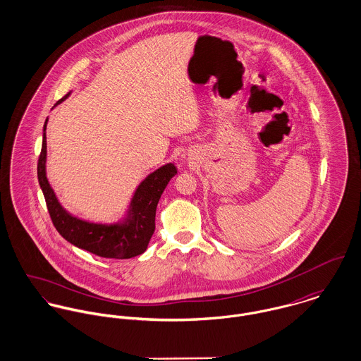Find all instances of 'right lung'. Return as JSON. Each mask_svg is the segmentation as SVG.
<instances>
[{"instance_id":"right-lung-1","label":"right lung","mask_w":361,"mask_h":361,"mask_svg":"<svg viewBox=\"0 0 361 361\" xmlns=\"http://www.w3.org/2000/svg\"><path fill=\"white\" fill-rule=\"evenodd\" d=\"M68 96L69 93L58 103L65 100ZM46 155L47 143L44 133L42 153L37 162V178L52 224L65 240L79 249L104 258L123 259L139 256L146 252L154 233L157 204L168 182L178 172L173 164L161 166L140 183L130 203L129 215L123 224L97 225L69 215L58 203L46 176Z\"/></svg>"}]
</instances>
